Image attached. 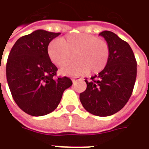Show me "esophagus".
<instances>
[{
    "label": "esophagus",
    "instance_id": "esophagus-1",
    "mask_svg": "<svg viewBox=\"0 0 149 149\" xmlns=\"http://www.w3.org/2000/svg\"><path fill=\"white\" fill-rule=\"evenodd\" d=\"M80 80V78H78V77H73V78H72V81L73 83H74V82H76L77 80Z\"/></svg>",
    "mask_w": 149,
    "mask_h": 149
}]
</instances>
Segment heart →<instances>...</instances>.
Returning <instances> with one entry per match:
<instances>
[{
  "label": "heart",
  "mask_w": 149,
  "mask_h": 149,
  "mask_svg": "<svg viewBox=\"0 0 149 149\" xmlns=\"http://www.w3.org/2000/svg\"><path fill=\"white\" fill-rule=\"evenodd\" d=\"M75 62L61 70V74L78 77L98 73L107 65L110 47L107 42L86 33H72L51 42L47 48V55L54 65L63 68L71 61Z\"/></svg>",
  "instance_id": "b5f03b06"
}]
</instances>
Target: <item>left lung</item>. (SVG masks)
Masks as SVG:
<instances>
[{
  "label": "left lung",
  "mask_w": 149,
  "mask_h": 149,
  "mask_svg": "<svg viewBox=\"0 0 149 149\" xmlns=\"http://www.w3.org/2000/svg\"><path fill=\"white\" fill-rule=\"evenodd\" d=\"M110 47V58L99 74L85 80L87 88L80 94L84 108L96 116L115 114L130 100L136 77V61L130 46L116 34L100 33Z\"/></svg>",
  "instance_id": "obj_1"
}]
</instances>
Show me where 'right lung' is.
<instances>
[{"mask_svg":"<svg viewBox=\"0 0 149 149\" xmlns=\"http://www.w3.org/2000/svg\"><path fill=\"white\" fill-rule=\"evenodd\" d=\"M60 34L35 31L19 38L8 55L6 77L10 91L19 107L31 116L54 111L64 91L72 84L69 77L55 78L58 68L47 55L50 41Z\"/></svg>","mask_w":149,"mask_h":149,"instance_id":"obj_1","label":"right lung"}]
</instances>
